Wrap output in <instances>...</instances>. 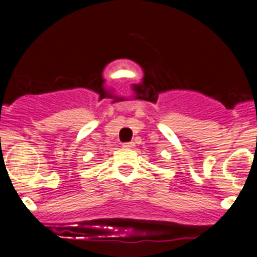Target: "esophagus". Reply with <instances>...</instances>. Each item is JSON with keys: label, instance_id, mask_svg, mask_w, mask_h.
I'll use <instances>...</instances> for the list:
<instances>
[{"label": "esophagus", "instance_id": "esophagus-1", "mask_svg": "<svg viewBox=\"0 0 257 257\" xmlns=\"http://www.w3.org/2000/svg\"><path fill=\"white\" fill-rule=\"evenodd\" d=\"M123 147L124 148H133L134 147V143L130 142V143H123Z\"/></svg>", "mask_w": 257, "mask_h": 257}]
</instances>
